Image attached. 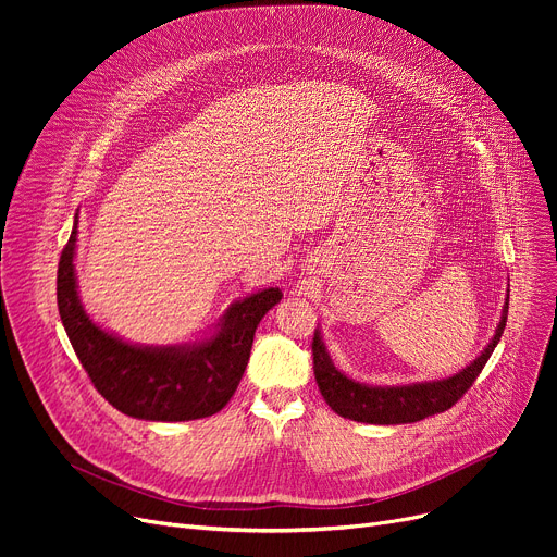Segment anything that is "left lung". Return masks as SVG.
Segmentation results:
<instances>
[{"mask_svg": "<svg viewBox=\"0 0 557 557\" xmlns=\"http://www.w3.org/2000/svg\"><path fill=\"white\" fill-rule=\"evenodd\" d=\"M508 300L510 288L506 294V305L502 311L499 327H496L492 341L483 352L460 372L437 379V382H416L406 386H368L359 384L355 379L345 376L332 361L327 347L320 336V330L313 334V374L320 395L332 406V411L341 418L368 422V424H408L420 422L429 416L443 413L451 408L470 388L483 366L487 363L490 355L494 352L496 343H499L506 320H508Z\"/></svg>", "mask_w": 557, "mask_h": 557, "instance_id": "1", "label": "left lung"}]
</instances>
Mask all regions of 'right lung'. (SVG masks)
<instances>
[{
  "label": "right lung",
  "mask_w": 557,
  "mask_h": 557,
  "mask_svg": "<svg viewBox=\"0 0 557 557\" xmlns=\"http://www.w3.org/2000/svg\"><path fill=\"white\" fill-rule=\"evenodd\" d=\"M58 263V311L74 352L95 388L124 416L151 422H185L219 413L246 372L259 320L280 300L269 286L237 300L216 332L196 343L135 345L101 330L85 313L74 271L76 230Z\"/></svg>",
  "instance_id": "right-lung-1"
}]
</instances>
